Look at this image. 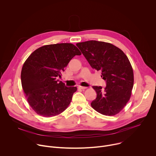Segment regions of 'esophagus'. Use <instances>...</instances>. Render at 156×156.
<instances>
[{
  "instance_id": "esophagus-1",
  "label": "esophagus",
  "mask_w": 156,
  "mask_h": 156,
  "mask_svg": "<svg viewBox=\"0 0 156 156\" xmlns=\"http://www.w3.org/2000/svg\"><path fill=\"white\" fill-rule=\"evenodd\" d=\"M78 88L81 89V90H85V89L87 88V87H85V86H78Z\"/></svg>"
}]
</instances>
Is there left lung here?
<instances>
[{"mask_svg": "<svg viewBox=\"0 0 156 156\" xmlns=\"http://www.w3.org/2000/svg\"><path fill=\"white\" fill-rule=\"evenodd\" d=\"M91 67L101 72L106 86H93L97 93L91 105L98 112L117 114L129 100L134 83L131 65L125 53L113 44L98 41L76 44Z\"/></svg>", "mask_w": 156, "mask_h": 156, "instance_id": "8db88e82", "label": "left lung"}]
</instances>
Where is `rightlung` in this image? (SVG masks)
<instances>
[{
	"mask_svg": "<svg viewBox=\"0 0 156 156\" xmlns=\"http://www.w3.org/2000/svg\"><path fill=\"white\" fill-rule=\"evenodd\" d=\"M81 54L73 44L60 43L42 46L27 59L21 70V85L37 114L51 117L68 107L77 88L66 87L57 78L61 77L72 58Z\"/></svg>",
	"mask_w": 156,
	"mask_h": 156,
	"instance_id": "obj_1",
	"label": "right lung"
}]
</instances>
